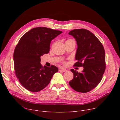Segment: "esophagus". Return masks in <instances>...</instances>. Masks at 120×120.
I'll use <instances>...</instances> for the list:
<instances>
[{
    "label": "esophagus",
    "instance_id": "34e87169",
    "mask_svg": "<svg viewBox=\"0 0 120 120\" xmlns=\"http://www.w3.org/2000/svg\"><path fill=\"white\" fill-rule=\"evenodd\" d=\"M58 70L59 72H66L67 71L66 69H64V68H59L58 69Z\"/></svg>",
    "mask_w": 120,
    "mask_h": 120
}]
</instances>
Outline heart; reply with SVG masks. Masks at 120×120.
I'll return each instance as SVG.
<instances>
[{
  "instance_id": "obj_1",
  "label": "heart",
  "mask_w": 120,
  "mask_h": 120,
  "mask_svg": "<svg viewBox=\"0 0 120 120\" xmlns=\"http://www.w3.org/2000/svg\"><path fill=\"white\" fill-rule=\"evenodd\" d=\"M75 42V41L73 39H68L67 40H66V41L65 42V43H68V42ZM64 64H66V63L65 62H64Z\"/></svg>"
}]
</instances>
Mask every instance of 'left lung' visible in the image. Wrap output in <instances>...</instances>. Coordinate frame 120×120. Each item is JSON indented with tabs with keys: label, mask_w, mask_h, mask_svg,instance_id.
I'll use <instances>...</instances> for the list:
<instances>
[{
	"label": "left lung",
	"mask_w": 120,
	"mask_h": 120,
	"mask_svg": "<svg viewBox=\"0 0 120 120\" xmlns=\"http://www.w3.org/2000/svg\"><path fill=\"white\" fill-rule=\"evenodd\" d=\"M69 34L77 44L74 66L83 67L82 73L74 69L73 79L69 82L70 86L80 93L91 91L100 82L106 68L105 51L100 40L90 31L85 29H74Z\"/></svg>",
	"instance_id": "1"
}]
</instances>
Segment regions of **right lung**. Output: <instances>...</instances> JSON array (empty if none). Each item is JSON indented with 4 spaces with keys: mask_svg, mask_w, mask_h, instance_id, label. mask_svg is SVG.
<instances>
[{
    "mask_svg": "<svg viewBox=\"0 0 120 120\" xmlns=\"http://www.w3.org/2000/svg\"><path fill=\"white\" fill-rule=\"evenodd\" d=\"M62 33L45 27H35L25 33L16 45L13 55L15 74L27 90L37 92L43 90L58 71L53 65L43 67L40 57L49 53L51 41Z\"/></svg>",
    "mask_w": 120,
    "mask_h": 120,
    "instance_id": "right-lung-1",
    "label": "right lung"
}]
</instances>
